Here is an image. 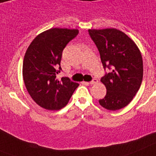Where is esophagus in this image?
<instances>
[{
	"label": "esophagus",
	"mask_w": 156,
	"mask_h": 156,
	"mask_svg": "<svg viewBox=\"0 0 156 156\" xmlns=\"http://www.w3.org/2000/svg\"><path fill=\"white\" fill-rule=\"evenodd\" d=\"M97 82H98V79H96V78H94L93 80L91 81V82H85V83H87V84H88V85H94V84H96Z\"/></svg>",
	"instance_id": "1"
}]
</instances>
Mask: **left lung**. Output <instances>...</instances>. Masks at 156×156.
Listing matches in <instances>:
<instances>
[{"mask_svg": "<svg viewBox=\"0 0 156 156\" xmlns=\"http://www.w3.org/2000/svg\"><path fill=\"white\" fill-rule=\"evenodd\" d=\"M88 31L99 51L104 69H111L101 78L107 94L98 101L99 104L109 111L123 108L131 102L143 80L140 49L126 34L114 28Z\"/></svg>", "mask_w": 156, "mask_h": 156, "instance_id": "obj_1", "label": "left lung"}]
</instances>
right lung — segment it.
<instances>
[{
	"mask_svg": "<svg viewBox=\"0 0 156 156\" xmlns=\"http://www.w3.org/2000/svg\"><path fill=\"white\" fill-rule=\"evenodd\" d=\"M78 34V30L52 28L38 34L25 52L22 74L27 91L37 104L50 111L66 106L79 86L68 78L59 81L57 74L62 51Z\"/></svg>",
	"mask_w": 156,
	"mask_h": 156,
	"instance_id": "add662e5",
	"label": "right lung"
}]
</instances>
